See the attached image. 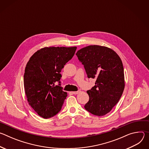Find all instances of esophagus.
<instances>
[{
    "label": "esophagus",
    "instance_id": "1",
    "mask_svg": "<svg viewBox=\"0 0 149 149\" xmlns=\"http://www.w3.org/2000/svg\"><path fill=\"white\" fill-rule=\"evenodd\" d=\"M80 92H81V91L79 90V91H72V93L73 94H75V95H76V94H79Z\"/></svg>",
    "mask_w": 149,
    "mask_h": 149
}]
</instances>
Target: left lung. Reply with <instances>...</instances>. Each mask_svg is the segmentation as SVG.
<instances>
[{
	"mask_svg": "<svg viewBox=\"0 0 149 149\" xmlns=\"http://www.w3.org/2000/svg\"><path fill=\"white\" fill-rule=\"evenodd\" d=\"M88 78H95V86L87 93L89 101L84 108L91 114L109 113L120 99L125 87L124 68L118 54L103 46L89 45L76 53Z\"/></svg>",
	"mask_w": 149,
	"mask_h": 149,
	"instance_id": "8db88e82",
	"label": "left lung"
}]
</instances>
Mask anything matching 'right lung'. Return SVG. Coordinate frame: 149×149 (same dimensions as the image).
I'll use <instances>...</instances> for the list:
<instances>
[{
    "label": "right lung",
    "instance_id": "obj_1",
    "mask_svg": "<svg viewBox=\"0 0 149 149\" xmlns=\"http://www.w3.org/2000/svg\"><path fill=\"white\" fill-rule=\"evenodd\" d=\"M76 49V47H44L28 62L24 77L25 94L29 104L40 117L49 118L61 110L67 93L60 86V72ZM56 81L58 86H54Z\"/></svg>",
    "mask_w": 149,
    "mask_h": 149
}]
</instances>
